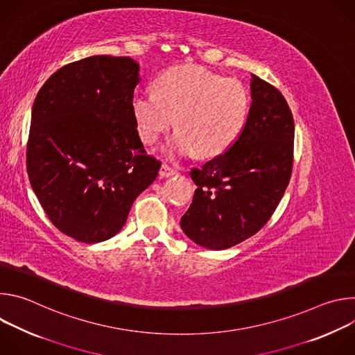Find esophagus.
<instances>
[{
    "instance_id": "obj_1",
    "label": "esophagus",
    "mask_w": 355,
    "mask_h": 355,
    "mask_svg": "<svg viewBox=\"0 0 355 355\" xmlns=\"http://www.w3.org/2000/svg\"><path fill=\"white\" fill-rule=\"evenodd\" d=\"M177 171L173 168V167H170L168 164H163L162 167H160V177H171V175H174Z\"/></svg>"
}]
</instances>
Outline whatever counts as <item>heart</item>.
I'll use <instances>...</instances> for the list:
<instances>
[{
    "instance_id": "obj_1",
    "label": "heart",
    "mask_w": 355,
    "mask_h": 355,
    "mask_svg": "<svg viewBox=\"0 0 355 355\" xmlns=\"http://www.w3.org/2000/svg\"><path fill=\"white\" fill-rule=\"evenodd\" d=\"M244 87L202 67H177L164 73L155 91H140L132 112L140 139L151 144L170 129L177 132L163 146L170 157L198 155L214 157L227 150L240 135L247 116Z\"/></svg>"
}]
</instances>
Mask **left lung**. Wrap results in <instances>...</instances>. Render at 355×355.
I'll return each instance as SVG.
<instances>
[{"instance_id": "left-lung-1", "label": "left lung", "mask_w": 355, "mask_h": 355, "mask_svg": "<svg viewBox=\"0 0 355 355\" xmlns=\"http://www.w3.org/2000/svg\"><path fill=\"white\" fill-rule=\"evenodd\" d=\"M250 88V111L236 141L189 173L198 188L181 229L205 248L225 250L256 234L291 180L295 126L288 103L254 74Z\"/></svg>"}]
</instances>
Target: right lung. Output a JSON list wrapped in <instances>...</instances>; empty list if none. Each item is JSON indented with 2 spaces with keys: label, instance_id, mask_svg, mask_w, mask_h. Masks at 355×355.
I'll list each match as a JSON object with an SVG mask.
<instances>
[{
  "label": "right lung",
  "instance_id": "obj_1",
  "mask_svg": "<svg viewBox=\"0 0 355 355\" xmlns=\"http://www.w3.org/2000/svg\"><path fill=\"white\" fill-rule=\"evenodd\" d=\"M139 81L130 58L91 56L50 76L35 98L29 181L50 222L77 241L115 236L159 174L132 112Z\"/></svg>",
  "mask_w": 355,
  "mask_h": 355
}]
</instances>
